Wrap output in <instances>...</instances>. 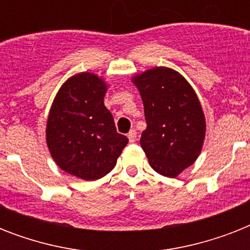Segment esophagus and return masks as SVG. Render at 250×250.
I'll return each instance as SVG.
<instances>
[{"label": "esophagus", "mask_w": 250, "mask_h": 250, "mask_svg": "<svg viewBox=\"0 0 250 250\" xmlns=\"http://www.w3.org/2000/svg\"><path fill=\"white\" fill-rule=\"evenodd\" d=\"M127 136H128L129 143H135V141H136V131H135V129H131Z\"/></svg>", "instance_id": "esophagus-1"}]
</instances>
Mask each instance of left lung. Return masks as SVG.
<instances>
[{
	"instance_id": "8db88e82",
	"label": "left lung",
	"mask_w": 250,
	"mask_h": 250,
	"mask_svg": "<svg viewBox=\"0 0 250 250\" xmlns=\"http://www.w3.org/2000/svg\"><path fill=\"white\" fill-rule=\"evenodd\" d=\"M144 104L146 129L140 144L158 174L176 178L194 164L205 140L206 122L197 94L187 79L168 67L132 76Z\"/></svg>"
}]
</instances>
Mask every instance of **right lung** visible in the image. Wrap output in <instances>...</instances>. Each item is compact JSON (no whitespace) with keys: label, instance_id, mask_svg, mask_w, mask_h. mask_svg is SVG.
Masks as SVG:
<instances>
[{"label":"right lung","instance_id":"right-lung-1","mask_svg":"<svg viewBox=\"0 0 250 250\" xmlns=\"http://www.w3.org/2000/svg\"><path fill=\"white\" fill-rule=\"evenodd\" d=\"M107 84L92 72L68 78L54 97L48 122L50 156L67 174L97 180L109 174L128 143L104 104Z\"/></svg>","mask_w":250,"mask_h":250}]
</instances>
